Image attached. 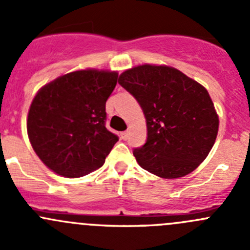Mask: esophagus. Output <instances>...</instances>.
<instances>
[{
  "instance_id": "esophagus-1",
  "label": "esophagus",
  "mask_w": 250,
  "mask_h": 250,
  "mask_svg": "<svg viewBox=\"0 0 250 250\" xmlns=\"http://www.w3.org/2000/svg\"><path fill=\"white\" fill-rule=\"evenodd\" d=\"M121 138H122L123 140H127L128 139V132H122V133H121Z\"/></svg>"
}]
</instances>
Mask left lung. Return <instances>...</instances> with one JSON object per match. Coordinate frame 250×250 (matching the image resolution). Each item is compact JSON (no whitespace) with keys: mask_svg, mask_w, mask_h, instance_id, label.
<instances>
[{"mask_svg":"<svg viewBox=\"0 0 250 250\" xmlns=\"http://www.w3.org/2000/svg\"><path fill=\"white\" fill-rule=\"evenodd\" d=\"M118 83L139 103L147 139L133 155L141 168L166 179L193 172L215 143L219 118L203 85L169 66L141 65Z\"/></svg>","mask_w":250,"mask_h":250,"instance_id":"left-lung-1","label":"left lung"}]
</instances>
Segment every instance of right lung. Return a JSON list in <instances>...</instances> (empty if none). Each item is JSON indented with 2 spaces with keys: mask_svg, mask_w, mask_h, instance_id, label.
Masks as SVG:
<instances>
[{
  "mask_svg": "<svg viewBox=\"0 0 250 250\" xmlns=\"http://www.w3.org/2000/svg\"><path fill=\"white\" fill-rule=\"evenodd\" d=\"M117 72L81 70L40 89L27 116L30 143L49 169L66 178L102 167L118 137L105 127Z\"/></svg>",
  "mask_w": 250,
  "mask_h": 250,
  "instance_id": "right-lung-1",
  "label": "right lung"
}]
</instances>
